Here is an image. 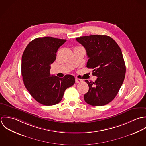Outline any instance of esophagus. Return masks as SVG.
Returning a JSON list of instances; mask_svg holds the SVG:
<instances>
[{
    "label": "esophagus",
    "mask_w": 146,
    "mask_h": 146,
    "mask_svg": "<svg viewBox=\"0 0 146 146\" xmlns=\"http://www.w3.org/2000/svg\"><path fill=\"white\" fill-rule=\"evenodd\" d=\"M83 81L82 80H81V79H78V78H76V83H81Z\"/></svg>",
    "instance_id": "1"
}]
</instances>
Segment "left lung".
<instances>
[{"mask_svg":"<svg viewBox=\"0 0 146 146\" xmlns=\"http://www.w3.org/2000/svg\"><path fill=\"white\" fill-rule=\"evenodd\" d=\"M86 49L88 58L87 67L93 69L97 77L94 82L85 80L89 89L84 95L90 105L102 106L116 97L125 77L126 66L121 48L107 35H91L77 38Z\"/></svg>","mask_w":146,"mask_h":146,"instance_id":"8db88e82","label":"left lung"}]
</instances>
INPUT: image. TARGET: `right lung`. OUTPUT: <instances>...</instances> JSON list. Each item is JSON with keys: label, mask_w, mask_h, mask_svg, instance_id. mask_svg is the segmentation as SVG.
<instances>
[{"label": "right lung", "mask_w": 146, "mask_h": 146, "mask_svg": "<svg viewBox=\"0 0 146 146\" xmlns=\"http://www.w3.org/2000/svg\"><path fill=\"white\" fill-rule=\"evenodd\" d=\"M66 41L50 36L36 38L28 44L23 54L21 74L24 85L32 97L43 105L58 103L65 90L75 83L72 75L59 78L50 73L58 48Z\"/></svg>", "instance_id": "obj_1"}]
</instances>
